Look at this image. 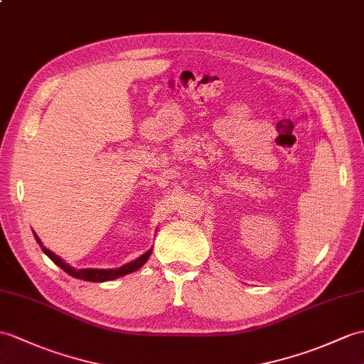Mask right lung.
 <instances>
[{"label":"right lung","instance_id":"1","mask_svg":"<svg viewBox=\"0 0 364 364\" xmlns=\"http://www.w3.org/2000/svg\"><path fill=\"white\" fill-rule=\"evenodd\" d=\"M33 237H36L37 243L41 247V250H43L45 255L54 262V264H57L58 267H60L63 272H66L70 276L73 277H77V279H82V281H88V282H105V281H113V279L119 277V276H125L129 274L132 272H136L138 268H141L144 264H146L149 256H150V251H147L146 255H142L141 257H138L136 260L133 262H129V264H125L124 267L121 268H114V269H95V268H85V269H75L73 267H70L68 264H65V262L55 256L53 251H49L48 248L43 247V243H41V240L37 237V234L33 232Z\"/></svg>","mask_w":364,"mask_h":364}]
</instances>
